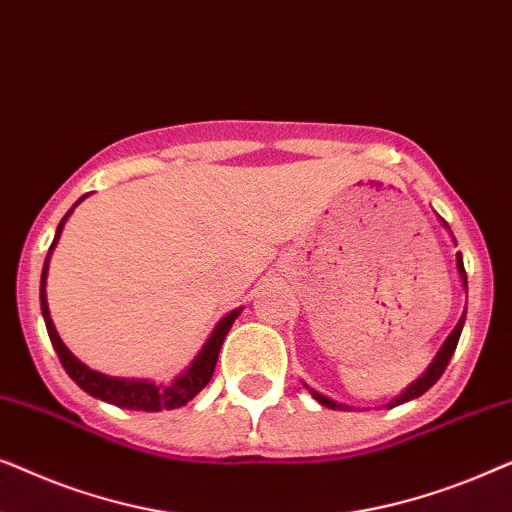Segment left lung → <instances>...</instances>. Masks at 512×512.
Masks as SVG:
<instances>
[{
    "mask_svg": "<svg viewBox=\"0 0 512 512\" xmlns=\"http://www.w3.org/2000/svg\"><path fill=\"white\" fill-rule=\"evenodd\" d=\"M445 226H447V223H445ZM457 268H459L461 279H464V289H468V284H466V270H464V261H461V254H457ZM464 319H466V312H464V317L459 319L457 328H454V331L450 333V338L445 340V345L440 347V352H438L436 359H433L431 366L426 368V373H424L422 377H419V380L412 382L410 387L405 389L403 394L396 398V401H391L389 408H394V405H401V403H405V401H412V398L422 396L424 391H429V389L433 387V384H436V382L440 380V375L445 373L447 363H450V359H452L454 349H457V342H459V338H461V328H464ZM310 391H312V389H310ZM312 396L317 398V401H319L321 405H326V408H345V405H338L335 401H331V398H326L324 394H319V391H312Z\"/></svg>",
    "mask_w": 512,
    "mask_h": 512,
    "instance_id": "left-lung-1",
    "label": "left lung"
}]
</instances>
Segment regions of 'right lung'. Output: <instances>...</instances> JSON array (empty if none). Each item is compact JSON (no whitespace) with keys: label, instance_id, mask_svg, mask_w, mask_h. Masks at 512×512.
I'll list each match as a JSON object with an SVG mask.
<instances>
[{"label":"right lung","instance_id":"add662e5","mask_svg":"<svg viewBox=\"0 0 512 512\" xmlns=\"http://www.w3.org/2000/svg\"><path fill=\"white\" fill-rule=\"evenodd\" d=\"M86 198V195H83ZM79 198V202L83 200ZM76 202V205H79ZM74 205V207H76ZM74 207L62 216L58 230H55V240L48 249V256L44 261V270H41V314H44L46 321V331L48 338L53 342V349L58 352V359L62 363V368L67 370V375L79 384V387L86 391V394L100 398V401H107L111 405H118V408H128V410H144V412H158V410H174L186 405L188 401H193L195 396L200 394L202 389L207 387V382L212 380L214 368H216V359H219L221 345L226 340V335L233 326V321L240 310H233L228 317H223L219 324H216L212 338L207 340V345L202 347V352L195 356V361L191 363V368L186 370L184 375H179L172 384H153L149 380H123V377H109L97 373V370H90L86 363H81L76 356L69 352V349L62 345L58 331H55L51 314H48V303H46V275H48V261H51V251L55 244H58V237L62 233V226H65L67 216L74 212Z\"/></svg>","mask_w":512,"mask_h":512}]
</instances>
